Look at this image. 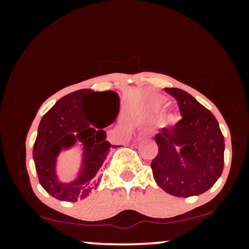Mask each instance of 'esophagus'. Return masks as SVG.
<instances>
[{
	"mask_svg": "<svg viewBox=\"0 0 249 249\" xmlns=\"http://www.w3.org/2000/svg\"><path fill=\"white\" fill-rule=\"evenodd\" d=\"M148 134H150V132H148V131H146V130H145V131H142V132L139 133L138 138H139V139H142V138H144V137H147Z\"/></svg>",
	"mask_w": 249,
	"mask_h": 249,
	"instance_id": "1",
	"label": "esophagus"
}]
</instances>
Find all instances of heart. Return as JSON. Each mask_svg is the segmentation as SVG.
<instances>
[{
  "instance_id": "heart-1",
  "label": "heart",
  "mask_w": 249,
  "mask_h": 249,
  "mask_svg": "<svg viewBox=\"0 0 249 249\" xmlns=\"http://www.w3.org/2000/svg\"><path fill=\"white\" fill-rule=\"evenodd\" d=\"M152 104H153V107H156V108H158V110H161V108H164V107H167L168 102L166 101V99L159 98V97H158V98H154V99H153ZM168 121L173 122V121H174V117H173V116L168 117Z\"/></svg>"
}]
</instances>
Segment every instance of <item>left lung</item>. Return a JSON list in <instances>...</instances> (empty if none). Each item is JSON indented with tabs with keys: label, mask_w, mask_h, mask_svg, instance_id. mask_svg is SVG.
I'll return each instance as SVG.
<instances>
[{
	"label": "left lung",
	"mask_w": 249,
	"mask_h": 249,
	"mask_svg": "<svg viewBox=\"0 0 249 249\" xmlns=\"http://www.w3.org/2000/svg\"><path fill=\"white\" fill-rule=\"evenodd\" d=\"M165 91L177 101L181 118L154 137L158 154L151 162L153 177L174 196H199L215 184L224 170V136L213 113L190 93L177 88Z\"/></svg>",
	"instance_id": "left-lung-1"
}]
</instances>
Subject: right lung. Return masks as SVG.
Segmentation results:
<instances>
[{
  "mask_svg": "<svg viewBox=\"0 0 249 249\" xmlns=\"http://www.w3.org/2000/svg\"><path fill=\"white\" fill-rule=\"evenodd\" d=\"M115 98L116 113L118 111V96L113 91H104ZM90 89H82L64 96L43 116L38 132L34 144L33 157L35 161L39 184L53 198L63 201L75 202L85 199L92 190H96L101 181L99 168L107 159L111 145L104 130L107 125H99L89 121L84 112V101L87 97L95 95ZM115 113V117H116ZM113 117V119H115ZM112 119V121H113ZM92 122L98 130L90 127ZM76 140L82 141L86 146L85 167L79 179L72 184H61L56 181L54 161L62 148L70 147Z\"/></svg>",
  "mask_w": 249,
  "mask_h": 249,
  "instance_id": "1",
  "label": "right lung"
}]
</instances>
